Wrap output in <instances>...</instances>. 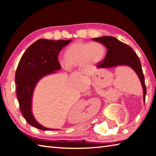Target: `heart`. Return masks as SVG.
Instances as JSON below:
<instances>
[{
    "mask_svg": "<svg viewBox=\"0 0 156 156\" xmlns=\"http://www.w3.org/2000/svg\"><path fill=\"white\" fill-rule=\"evenodd\" d=\"M106 54L105 46L101 43H73L66 48L64 52V62H61L63 68L88 66L101 62Z\"/></svg>",
    "mask_w": 156,
    "mask_h": 156,
    "instance_id": "b5f03b06",
    "label": "heart"
}]
</instances>
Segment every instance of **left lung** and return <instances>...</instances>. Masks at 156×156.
<instances>
[{
    "instance_id": "1",
    "label": "left lung",
    "mask_w": 156,
    "mask_h": 156,
    "mask_svg": "<svg viewBox=\"0 0 156 156\" xmlns=\"http://www.w3.org/2000/svg\"><path fill=\"white\" fill-rule=\"evenodd\" d=\"M92 40L98 41L107 48V55L104 60L97 64L98 68L115 67L117 66L127 65L134 69L141 81L144 90V100L145 101L147 90L145 78L142 70L140 59L130 46L124 44L111 36L93 38Z\"/></svg>"
}]
</instances>
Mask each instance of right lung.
Returning a JSON list of instances; mask_svg holds the SVG:
<instances>
[{"label":"right lung","instance_id":"add662e5","mask_svg":"<svg viewBox=\"0 0 156 156\" xmlns=\"http://www.w3.org/2000/svg\"><path fill=\"white\" fill-rule=\"evenodd\" d=\"M70 41L71 39H39L25 51L16 68L15 82L20 110L29 125L43 131L55 129L44 127L35 121L31 111L33 92L42 77L61 69L58 56L62 48Z\"/></svg>","mask_w":156,"mask_h":156}]
</instances>
